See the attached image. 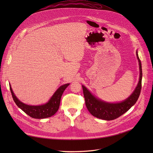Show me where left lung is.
I'll return each instance as SVG.
<instances>
[{
  "instance_id": "obj_1",
  "label": "left lung",
  "mask_w": 153,
  "mask_h": 153,
  "mask_svg": "<svg viewBox=\"0 0 153 153\" xmlns=\"http://www.w3.org/2000/svg\"><path fill=\"white\" fill-rule=\"evenodd\" d=\"M137 57L139 62L140 77L139 81L136 87L135 91L129 96V97L120 103H108L101 101L91 93V92L87 88L82 85L83 92H84L85 105L89 112L93 116L106 121H111L118 118L130 108L135 104L140 96L142 88V64L140 60L138 57L137 51Z\"/></svg>"
}]
</instances>
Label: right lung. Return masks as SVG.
Returning a JSON list of instances; mask_svg holds the SVG:
<instances>
[{
	"label": "right lung",
	"mask_w": 153,
	"mask_h": 153,
	"mask_svg": "<svg viewBox=\"0 0 153 153\" xmlns=\"http://www.w3.org/2000/svg\"><path fill=\"white\" fill-rule=\"evenodd\" d=\"M69 85V84H66L61 85L55 92V93L48 101V102L46 104L38 106L28 105L22 103L14 94L11 85H10V87L13 100L18 107L32 118L45 119L52 116L57 112L60 106L61 96L64 90L66 89V87Z\"/></svg>",
	"instance_id": "1"
}]
</instances>
